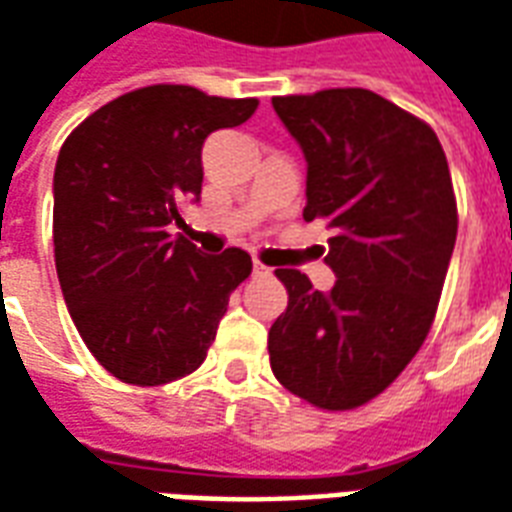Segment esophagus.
Instances as JSON below:
<instances>
[{"label":"esophagus","instance_id":"esophagus-1","mask_svg":"<svg viewBox=\"0 0 512 512\" xmlns=\"http://www.w3.org/2000/svg\"><path fill=\"white\" fill-rule=\"evenodd\" d=\"M253 275L256 278H267V275H272V270L267 264H261V261H253Z\"/></svg>","mask_w":512,"mask_h":512}]
</instances>
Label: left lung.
Here are the masks:
<instances>
[{
    "label": "left lung",
    "mask_w": 512,
    "mask_h": 512,
    "mask_svg": "<svg viewBox=\"0 0 512 512\" xmlns=\"http://www.w3.org/2000/svg\"><path fill=\"white\" fill-rule=\"evenodd\" d=\"M307 161L305 221L334 234V288L275 270L288 291L270 329L283 386L321 410H353L386 391L432 329L456 245V197L443 145L416 115L367 88L275 96Z\"/></svg>",
    "instance_id": "8db88e82"
}]
</instances>
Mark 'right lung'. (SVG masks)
Instances as JSON below:
<instances>
[{
    "label": "right lung",
    "mask_w": 512,
    "mask_h": 512,
    "mask_svg": "<svg viewBox=\"0 0 512 512\" xmlns=\"http://www.w3.org/2000/svg\"><path fill=\"white\" fill-rule=\"evenodd\" d=\"M259 99L145 86L91 113L53 172L61 294L94 359L132 386L186 378L205 361L229 294L253 270L226 248L205 256L167 226L202 194L207 134L245 124Z\"/></svg>",
    "instance_id": "obj_1"
}]
</instances>
